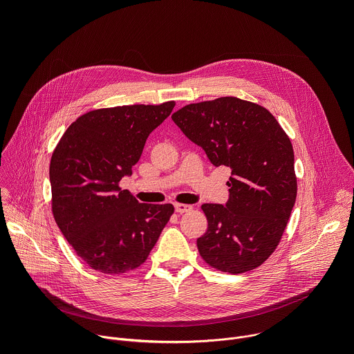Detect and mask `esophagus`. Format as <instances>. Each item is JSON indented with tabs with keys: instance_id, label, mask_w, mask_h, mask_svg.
Segmentation results:
<instances>
[{
	"instance_id": "1",
	"label": "esophagus",
	"mask_w": 354,
	"mask_h": 354,
	"mask_svg": "<svg viewBox=\"0 0 354 354\" xmlns=\"http://www.w3.org/2000/svg\"><path fill=\"white\" fill-rule=\"evenodd\" d=\"M193 207L189 206V205H183V203H175V212L182 214V213H187L190 212Z\"/></svg>"
}]
</instances>
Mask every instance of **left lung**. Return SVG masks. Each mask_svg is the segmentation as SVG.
Listing matches in <instances>:
<instances>
[{
    "label": "left lung",
    "mask_w": 354,
    "mask_h": 354,
    "mask_svg": "<svg viewBox=\"0 0 354 354\" xmlns=\"http://www.w3.org/2000/svg\"><path fill=\"white\" fill-rule=\"evenodd\" d=\"M172 120L213 165L230 167L227 205L206 203L198 254L216 270L239 274L276 250L297 197L290 137L263 106L235 96L190 104Z\"/></svg>",
    "instance_id": "1"
}]
</instances>
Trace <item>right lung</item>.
Returning a JSON list of instances; mask_svg holds the SVG:
<instances>
[{"mask_svg":"<svg viewBox=\"0 0 354 354\" xmlns=\"http://www.w3.org/2000/svg\"><path fill=\"white\" fill-rule=\"evenodd\" d=\"M174 106L169 100L86 112L68 126L53 151V217L93 270L122 274L140 268L174 214L172 205L138 203L119 186L131 175L149 133Z\"/></svg>","mask_w":354,"mask_h":354,"instance_id":"obj_1","label":"right lung"}]
</instances>
